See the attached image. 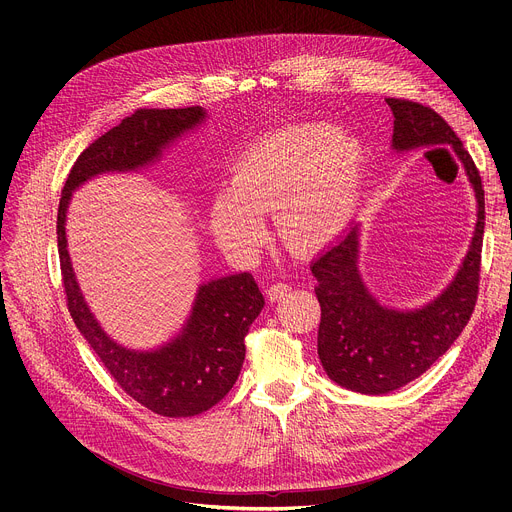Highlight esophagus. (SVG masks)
Segmentation results:
<instances>
[{"instance_id": "obj_1", "label": "esophagus", "mask_w": 512, "mask_h": 512, "mask_svg": "<svg viewBox=\"0 0 512 512\" xmlns=\"http://www.w3.org/2000/svg\"><path fill=\"white\" fill-rule=\"evenodd\" d=\"M289 291H291L289 285H285V283H273V285L267 287V298H269L271 302H277V300L285 298V296L289 294Z\"/></svg>"}]
</instances>
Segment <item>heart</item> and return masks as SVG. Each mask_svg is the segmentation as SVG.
<instances>
[{"label": "heart", "mask_w": 512, "mask_h": 512, "mask_svg": "<svg viewBox=\"0 0 512 512\" xmlns=\"http://www.w3.org/2000/svg\"><path fill=\"white\" fill-rule=\"evenodd\" d=\"M360 139L328 125L273 131L233 162L227 194L208 206V231L233 257L253 255L265 241L261 214H275L281 239L298 253L338 241L356 214L367 174Z\"/></svg>", "instance_id": "1"}]
</instances>
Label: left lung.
<instances>
[{
  "instance_id": "1",
  "label": "left lung",
  "mask_w": 512,
  "mask_h": 512,
  "mask_svg": "<svg viewBox=\"0 0 512 512\" xmlns=\"http://www.w3.org/2000/svg\"><path fill=\"white\" fill-rule=\"evenodd\" d=\"M393 111V154L450 148L476 198V225L468 251L450 283L417 308L383 304L360 273V233L350 229L310 265L322 320L318 356L326 375L362 395H385L421 377L446 354L468 324L478 296L484 235V190L478 170L454 129L433 109L413 101L387 99Z\"/></svg>"
}]
</instances>
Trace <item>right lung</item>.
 I'll return each mask as SVG.
<instances>
[{"instance_id": "1", "label": "right lung", "mask_w": 512, "mask_h": 512, "mask_svg": "<svg viewBox=\"0 0 512 512\" xmlns=\"http://www.w3.org/2000/svg\"><path fill=\"white\" fill-rule=\"evenodd\" d=\"M206 121L202 107L133 111L79 156L58 204L56 235L68 312L119 387L164 417L198 415L233 389L245 360V336L265 306L263 294L247 271L208 279L198 285L186 322L168 342L148 350L119 344L91 312L72 269L66 212L72 192L89 180L137 174L160 164L174 143Z\"/></svg>"}]
</instances>
